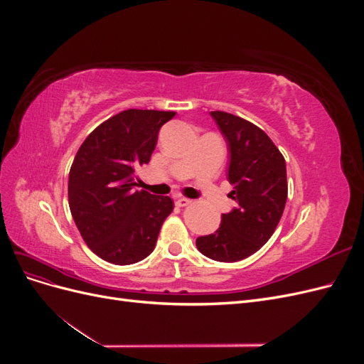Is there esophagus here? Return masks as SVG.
<instances>
[{
	"label": "esophagus",
	"instance_id": "1",
	"mask_svg": "<svg viewBox=\"0 0 364 364\" xmlns=\"http://www.w3.org/2000/svg\"><path fill=\"white\" fill-rule=\"evenodd\" d=\"M191 203L190 199H186V197H179V199H176V205L183 208V206H188Z\"/></svg>",
	"mask_w": 364,
	"mask_h": 364
}]
</instances>
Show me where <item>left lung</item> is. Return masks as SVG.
<instances>
[{"mask_svg":"<svg viewBox=\"0 0 364 364\" xmlns=\"http://www.w3.org/2000/svg\"><path fill=\"white\" fill-rule=\"evenodd\" d=\"M211 117L229 149L228 181L234 185L232 211L222 215L215 234L196 240L205 257L235 262L267 243L287 202V168L278 147L264 130L237 115L214 111Z\"/></svg>","mask_w":364,"mask_h":364,"instance_id":"left-lung-1","label":"left lung"}]
</instances>
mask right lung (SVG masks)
Returning a JSON list of instances; mask_svg holds the SVG:
<instances>
[{
    "label": "right lung",
    "mask_w": 364,
    "mask_h": 364,
    "mask_svg": "<svg viewBox=\"0 0 364 364\" xmlns=\"http://www.w3.org/2000/svg\"><path fill=\"white\" fill-rule=\"evenodd\" d=\"M176 112L127 109L83 141L68 178V202L85 243L102 259L127 266L155 249L174 203L135 186V171L149 164L159 129Z\"/></svg>",
    "instance_id": "obj_1"
}]
</instances>
